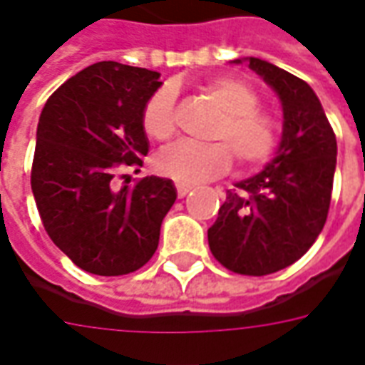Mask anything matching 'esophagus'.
Instances as JSON below:
<instances>
[{"label": "esophagus", "instance_id": "34e87169", "mask_svg": "<svg viewBox=\"0 0 365 365\" xmlns=\"http://www.w3.org/2000/svg\"><path fill=\"white\" fill-rule=\"evenodd\" d=\"M191 190H193V185H190V183L175 182V191H178V197H185Z\"/></svg>", "mask_w": 365, "mask_h": 365}]
</instances>
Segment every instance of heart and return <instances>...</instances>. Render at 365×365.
<instances>
[{
	"mask_svg": "<svg viewBox=\"0 0 365 365\" xmlns=\"http://www.w3.org/2000/svg\"><path fill=\"white\" fill-rule=\"evenodd\" d=\"M203 91L224 112L212 131L217 143H174L156 155V170L175 182L199 183L226 174L234 155L247 168L269 160L279 145L280 128L271 112L259 108L257 93L234 77L210 79ZM174 88L164 85L145 102L141 123L150 139L168 141L174 135Z\"/></svg>",
	"mask_w": 365,
	"mask_h": 365,
	"instance_id": "b5f03b06",
	"label": "heart"
}]
</instances>
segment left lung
I'll return each instance as SVG.
<instances>
[{
	"label": "left lung",
	"mask_w": 365,
	"mask_h": 365,
	"mask_svg": "<svg viewBox=\"0 0 365 365\" xmlns=\"http://www.w3.org/2000/svg\"><path fill=\"white\" fill-rule=\"evenodd\" d=\"M282 102V141L263 172L226 191L209 247L228 271L263 277L296 263L325 226L336 137L306 81L265 59H245ZM242 63V59H236Z\"/></svg>",
	"instance_id": "left-lung-1"
}]
</instances>
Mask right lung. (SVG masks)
I'll list each match as a JSON object with an SVG mask.
<instances>
[{
  "label": "right lung",
  "mask_w": 365,
  "mask_h": 365,
  "mask_svg": "<svg viewBox=\"0 0 365 365\" xmlns=\"http://www.w3.org/2000/svg\"><path fill=\"white\" fill-rule=\"evenodd\" d=\"M160 73L98 61L48 98L36 129L31 185L48 236L75 265L100 277L141 269L155 255L175 201L172 180L147 175L114 187L120 166H143L141 115Z\"/></svg>",
  "instance_id": "1"
}]
</instances>
